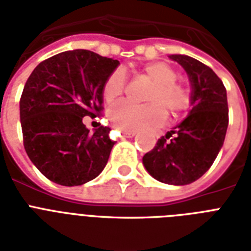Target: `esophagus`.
Segmentation results:
<instances>
[{"label":"esophagus","instance_id":"esophagus-1","mask_svg":"<svg viewBox=\"0 0 251 251\" xmlns=\"http://www.w3.org/2000/svg\"><path fill=\"white\" fill-rule=\"evenodd\" d=\"M135 131H122V135H124V137H126V138H133V137H135Z\"/></svg>","mask_w":251,"mask_h":251}]
</instances>
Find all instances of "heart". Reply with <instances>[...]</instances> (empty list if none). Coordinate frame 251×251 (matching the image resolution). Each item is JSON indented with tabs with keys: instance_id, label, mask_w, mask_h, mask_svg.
I'll return each instance as SVG.
<instances>
[{
	"instance_id": "heart-1",
	"label": "heart",
	"mask_w": 251,
	"mask_h": 251,
	"mask_svg": "<svg viewBox=\"0 0 251 251\" xmlns=\"http://www.w3.org/2000/svg\"><path fill=\"white\" fill-rule=\"evenodd\" d=\"M142 74L152 80L147 94V105H137L130 101H120L110 106L108 118L116 129L121 131H139L161 125L165 110L171 114L182 113L190 106L191 95L187 87L177 83V72L164 61H153L145 65ZM126 87V74L116 69L106 78L102 96L106 101H113L121 96Z\"/></svg>"
}]
</instances>
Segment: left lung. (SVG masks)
Segmentation results:
<instances>
[{
    "label": "left lung",
    "instance_id": "1",
    "mask_svg": "<svg viewBox=\"0 0 251 251\" xmlns=\"http://www.w3.org/2000/svg\"><path fill=\"white\" fill-rule=\"evenodd\" d=\"M169 58L189 76L191 110L146 153L143 165L157 181L182 186L201 178L222 150L228 127V101L226 87L212 69L185 54H171Z\"/></svg>",
    "mask_w": 251,
    "mask_h": 251
}]
</instances>
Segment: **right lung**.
<instances>
[{"instance_id":"right-lung-1","label":"right lung","mask_w":251,"mask_h":251,"mask_svg":"<svg viewBox=\"0 0 251 251\" xmlns=\"http://www.w3.org/2000/svg\"><path fill=\"white\" fill-rule=\"evenodd\" d=\"M120 65L86 49L58 53L35 68L23 88L19 113L25 150L48 179L78 186L105 168L114 142L109 127L90 133L83 117L102 109V87Z\"/></svg>"}]
</instances>
